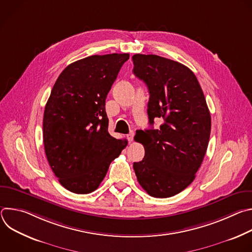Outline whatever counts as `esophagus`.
<instances>
[{"label":"esophagus","instance_id":"34e87169","mask_svg":"<svg viewBox=\"0 0 252 252\" xmlns=\"http://www.w3.org/2000/svg\"><path fill=\"white\" fill-rule=\"evenodd\" d=\"M126 136H127V139H128L129 141H132V139H133V136H134V132L131 130V131H130V132H129V133H128Z\"/></svg>","mask_w":252,"mask_h":252}]
</instances>
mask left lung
Segmentation results:
<instances>
[{"label":"left lung","mask_w":252,"mask_h":252,"mask_svg":"<svg viewBox=\"0 0 252 252\" xmlns=\"http://www.w3.org/2000/svg\"><path fill=\"white\" fill-rule=\"evenodd\" d=\"M133 74L149 89L148 115L158 129L137 130L145 158L133 162L138 184L150 195L173 196L187 189L205 156L211 119L199 83L188 66L157 55L132 56Z\"/></svg>","instance_id":"left-lung-1"}]
</instances>
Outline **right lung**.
Here are the masks:
<instances>
[{
	"label": "right lung",
	"instance_id": "right-lung-1",
	"mask_svg": "<svg viewBox=\"0 0 252 252\" xmlns=\"http://www.w3.org/2000/svg\"><path fill=\"white\" fill-rule=\"evenodd\" d=\"M128 54L91 56L68 64L47 101L43 137L49 164L67 190H95L127 141L109 131L105 98Z\"/></svg>",
	"mask_w": 252,
	"mask_h": 252
}]
</instances>
